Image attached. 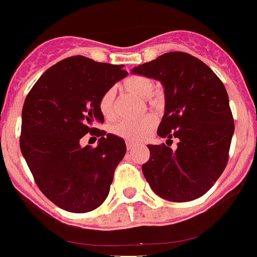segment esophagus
<instances>
[{
  "label": "esophagus",
  "mask_w": 257,
  "mask_h": 257,
  "mask_svg": "<svg viewBox=\"0 0 257 257\" xmlns=\"http://www.w3.org/2000/svg\"><path fill=\"white\" fill-rule=\"evenodd\" d=\"M134 147H136V144H133V143H126V149H128V151H132V149L134 148Z\"/></svg>",
  "instance_id": "1"
}]
</instances>
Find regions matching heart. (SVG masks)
<instances>
[{
    "instance_id": "heart-1",
    "label": "heart",
    "mask_w": 257,
    "mask_h": 257,
    "mask_svg": "<svg viewBox=\"0 0 257 257\" xmlns=\"http://www.w3.org/2000/svg\"><path fill=\"white\" fill-rule=\"evenodd\" d=\"M123 89L128 93L136 94L141 98H148L154 90V83L146 76H129L121 84ZM115 94L114 90H106L99 100V110L105 118H113L115 113L114 105ZM157 120L153 115H146L136 120H121L113 128V132L120 138L128 142H141L156 125Z\"/></svg>"
}]
</instances>
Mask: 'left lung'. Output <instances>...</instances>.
Here are the masks:
<instances>
[{"mask_svg":"<svg viewBox=\"0 0 257 257\" xmlns=\"http://www.w3.org/2000/svg\"><path fill=\"white\" fill-rule=\"evenodd\" d=\"M133 74L158 80L164 90V115L158 136L178 139L148 144L151 157L142 166L156 195L172 202L201 197L220 178L228 161L233 118L225 85L197 57L167 52L138 65Z\"/></svg>","mask_w":257,"mask_h":257,"instance_id":"obj_1","label":"left lung"}]
</instances>
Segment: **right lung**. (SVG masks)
Segmentation results:
<instances>
[{
  "label": "right lung",
  "instance_id": "obj_1",
  "mask_svg": "<svg viewBox=\"0 0 257 257\" xmlns=\"http://www.w3.org/2000/svg\"><path fill=\"white\" fill-rule=\"evenodd\" d=\"M128 75L123 65L71 56L47 69L25 99L20 148L41 192L57 207L85 213L108 197L125 142L95 128L104 123L99 100ZM90 133L95 149L81 147Z\"/></svg>",
  "mask_w": 257,
  "mask_h": 257
}]
</instances>
